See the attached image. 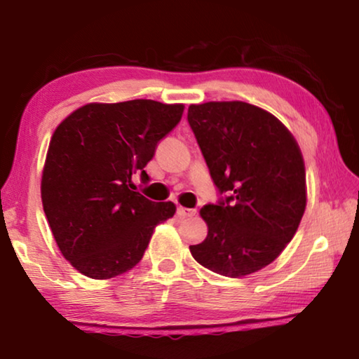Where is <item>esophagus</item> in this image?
<instances>
[{
	"instance_id": "esophagus-1",
	"label": "esophagus",
	"mask_w": 359,
	"mask_h": 359,
	"mask_svg": "<svg viewBox=\"0 0 359 359\" xmlns=\"http://www.w3.org/2000/svg\"><path fill=\"white\" fill-rule=\"evenodd\" d=\"M177 215L180 218H190L196 215V209H187V208H177Z\"/></svg>"
}]
</instances>
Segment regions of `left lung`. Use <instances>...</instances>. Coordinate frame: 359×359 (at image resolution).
Masks as SVG:
<instances>
[{
	"label": "left lung",
	"mask_w": 359,
	"mask_h": 359,
	"mask_svg": "<svg viewBox=\"0 0 359 359\" xmlns=\"http://www.w3.org/2000/svg\"><path fill=\"white\" fill-rule=\"evenodd\" d=\"M218 201L205 204L209 226L193 258L224 277L271 264L293 239L306 210V169L294 137L274 115L242 101L188 107Z\"/></svg>",
	"instance_id": "8db88e82"
}]
</instances>
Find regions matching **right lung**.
Segmentation results:
<instances>
[{"instance_id":"obj_1","label":"right lung","mask_w":359,"mask_h":359,"mask_svg":"<svg viewBox=\"0 0 359 359\" xmlns=\"http://www.w3.org/2000/svg\"><path fill=\"white\" fill-rule=\"evenodd\" d=\"M184 106L133 100L87 104L65 118L48 145L42 208L63 257L90 278H112L141 261L158 223L175 212L131 190V177L175 128Z\"/></svg>"}]
</instances>
